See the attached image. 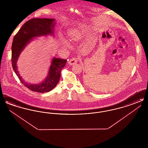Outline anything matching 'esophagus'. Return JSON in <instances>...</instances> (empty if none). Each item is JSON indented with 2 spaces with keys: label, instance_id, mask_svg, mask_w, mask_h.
<instances>
[{
  "label": "esophagus",
  "instance_id": "34e87169",
  "mask_svg": "<svg viewBox=\"0 0 148 148\" xmlns=\"http://www.w3.org/2000/svg\"><path fill=\"white\" fill-rule=\"evenodd\" d=\"M77 61H78L77 58H73L68 61V64L71 65H75V64L77 63Z\"/></svg>",
  "mask_w": 148,
  "mask_h": 148
}]
</instances>
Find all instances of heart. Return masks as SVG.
Returning a JSON list of instances; mask_svg holds the SVG:
<instances>
[{
	"label": "heart",
	"mask_w": 148,
	"mask_h": 148,
	"mask_svg": "<svg viewBox=\"0 0 148 148\" xmlns=\"http://www.w3.org/2000/svg\"><path fill=\"white\" fill-rule=\"evenodd\" d=\"M88 29L87 28H75L71 29L68 33V36L69 39L73 42H76L81 40L85 36V35L88 33ZM61 42L64 47H69V43L67 40L61 37Z\"/></svg>",
	"instance_id": "1"
}]
</instances>
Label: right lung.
I'll return each instance as SVG.
<instances>
[{
	"instance_id": "1",
	"label": "right lung",
	"mask_w": 148,
	"mask_h": 148,
	"mask_svg": "<svg viewBox=\"0 0 148 148\" xmlns=\"http://www.w3.org/2000/svg\"><path fill=\"white\" fill-rule=\"evenodd\" d=\"M55 19L33 18L23 24L18 32L14 36L12 45V64L14 72L19 77L21 83L29 89L39 92H48L58 84L61 71L65 66L67 60L53 58L47 77L44 81L36 84H32L25 82L19 74L17 67L18 59L21 51L30 42L33 38L54 35V29L56 22Z\"/></svg>"
}]
</instances>
